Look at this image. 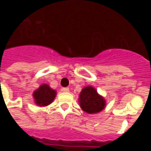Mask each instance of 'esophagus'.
<instances>
[{
    "label": "esophagus",
    "instance_id": "1",
    "mask_svg": "<svg viewBox=\"0 0 151 151\" xmlns=\"http://www.w3.org/2000/svg\"><path fill=\"white\" fill-rule=\"evenodd\" d=\"M62 91L64 92H69V87H63Z\"/></svg>",
    "mask_w": 151,
    "mask_h": 151
}]
</instances>
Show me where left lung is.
I'll list each match as a JSON object with an SVG mask.
<instances>
[{"instance_id":"obj_1","label":"left lung","mask_w":151,"mask_h":151,"mask_svg":"<svg viewBox=\"0 0 151 151\" xmlns=\"http://www.w3.org/2000/svg\"><path fill=\"white\" fill-rule=\"evenodd\" d=\"M79 103L83 111L87 113H98L105 107L104 99L99 95L95 88L86 86L79 95Z\"/></svg>"}]
</instances>
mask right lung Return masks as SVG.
<instances>
[{"instance_id":"1","label":"right lung","mask_w":151,"mask_h":151,"mask_svg":"<svg viewBox=\"0 0 151 151\" xmlns=\"http://www.w3.org/2000/svg\"><path fill=\"white\" fill-rule=\"evenodd\" d=\"M35 104L39 106H47L50 104L56 97V91L50 88L49 86L43 84L33 94Z\"/></svg>"}]
</instances>
